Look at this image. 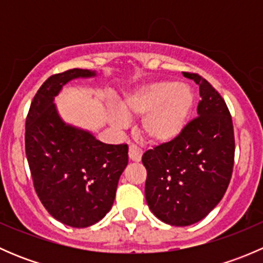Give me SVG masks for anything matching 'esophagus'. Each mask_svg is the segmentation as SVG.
Here are the masks:
<instances>
[{"instance_id":"34e87169","label":"esophagus","mask_w":263,"mask_h":263,"mask_svg":"<svg viewBox=\"0 0 263 263\" xmlns=\"http://www.w3.org/2000/svg\"><path fill=\"white\" fill-rule=\"evenodd\" d=\"M128 156H129V160L132 161H140L141 160V156H142V151L140 150L136 145H131L128 148Z\"/></svg>"}]
</instances>
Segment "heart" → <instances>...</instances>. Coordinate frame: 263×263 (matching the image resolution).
Segmentation results:
<instances>
[{"mask_svg":"<svg viewBox=\"0 0 263 263\" xmlns=\"http://www.w3.org/2000/svg\"><path fill=\"white\" fill-rule=\"evenodd\" d=\"M195 105L190 86L174 81H155L127 92L118 108L109 109V121L116 128H123L126 118L142 117L140 136L151 145H166L184 131Z\"/></svg>","mask_w":263,"mask_h":263,"instance_id":"heart-1","label":"heart"}]
</instances>
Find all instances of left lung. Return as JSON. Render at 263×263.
<instances>
[{
    "label": "left lung",
    "instance_id": "left-lung-1",
    "mask_svg": "<svg viewBox=\"0 0 263 263\" xmlns=\"http://www.w3.org/2000/svg\"><path fill=\"white\" fill-rule=\"evenodd\" d=\"M200 86L195 119L173 142L147 150L145 197L151 213L174 227L202 220L227 192L234 165V129L221 95L197 73L183 72Z\"/></svg>",
    "mask_w": 263,
    "mask_h": 263
}]
</instances>
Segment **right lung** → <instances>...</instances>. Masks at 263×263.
I'll return each mask as SVG.
<instances>
[{
  "label": "right lung",
  "instance_id": "add662e5",
  "mask_svg": "<svg viewBox=\"0 0 263 263\" xmlns=\"http://www.w3.org/2000/svg\"><path fill=\"white\" fill-rule=\"evenodd\" d=\"M95 71L72 68L39 87L25 123V151L34 188L47 211L72 228L94 225L109 213L122 172L128 164L126 144L100 142L92 134L62 121L54 98L68 81L94 78Z\"/></svg>",
  "mask_w": 263,
  "mask_h": 263
}]
</instances>
